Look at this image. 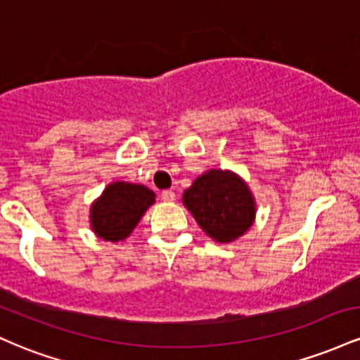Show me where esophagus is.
<instances>
[{
    "mask_svg": "<svg viewBox=\"0 0 360 360\" xmlns=\"http://www.w3.org/2000/svg\"><path fill=\"white\" fill-rule=\"evenodd\" d=\"M160 198H162V201H176V193L174 191H162L160 194Z\"/></svg>",
    "mask_w": 360,
    "mask_h": 360,
    "instance_id": "1",
    "label": "esophagus"
}]
</instances>
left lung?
<instances>
[{
	"mask_svg": "<svg viewBox=\"0 0 360 360\" xmlns=\"http://www.w3.org/2000/svg\"><path fill=\"white\" fill-rule=\"evenodd\" d=\"M183 205L201 230L218 243L238 240L255 221L249 184L229 169H208L183 194Z\"/></svg>",
	"mask_w": 360,
	"mask_h": 360,
	"instance_id": "1",
	"label": "left lung"
}]
</instances>
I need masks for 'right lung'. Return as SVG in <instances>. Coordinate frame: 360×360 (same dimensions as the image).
Masks as SVG:
<instances>
[{
    "instance_id": "add662e5",
    "label": "right lung",
    "mask_w": 360,
    "mask_h": 360,
    "mask_svg": "<svg viewBox=\"0 0 360 360\" xmlns=\"http://www.w3.org/2000/svg\"><path fill=\"white\" fill-rule=\"evenodd\" d=\"M154 203L155 193L152 189L127 181H115L91 205V230L105 242L125 240Z\"/></svg>"
}]
</instances>
